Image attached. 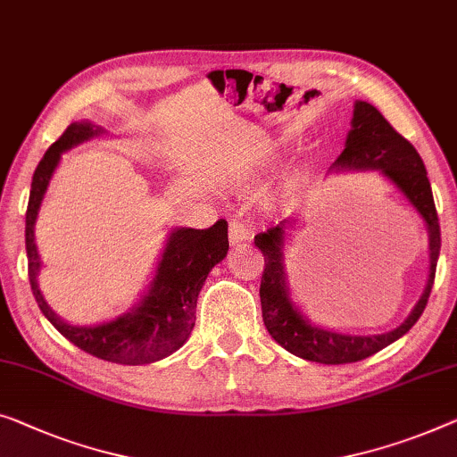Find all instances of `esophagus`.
Instances as JSON below:
<instances>
[{"instance_id":"esophagus-1","label":"esophagus","mask_w":457,"mask_h":457,"mask_svg":"<svg viewBox=\"0 0 457 457\" xmlns=\"http://www.w3.org/2000/svg\"><path fill=\"white\" fill-rule=\"evenodd\" d=\"M251 237H253V230H251L245 222L233 220L228 224V241H230V245H239L243 241H249Z\"/></svg>"}]
</instances>
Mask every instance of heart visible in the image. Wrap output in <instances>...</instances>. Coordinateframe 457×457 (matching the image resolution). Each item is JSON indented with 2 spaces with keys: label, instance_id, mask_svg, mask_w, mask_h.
I'll list each match as a JSON object with an SVG mask.
<instances>
[{
  "label": "heart",
  "instance_id": "obj_1",
  "mask_svg": "<svg viewBox=\"0 0 457 457\" xmlns=\"http://www.w3.org/2000/svg\"><path fill=\"white\" fill-rule=\"evenodd\" d=\"M280 146V142H274V140H266L260 144V150H257V156H270L274 154V152Z\"/></svg>",
  "mask_w": 457,
  "mask_h": 457
}]
</instances>
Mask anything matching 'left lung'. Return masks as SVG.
I'll list each match as a JSON object with an SVG mask.
<instances>
[{"label":"left lung","instance_id":"1","mask_svg":"<svg viewBox=\"0 0 457 457\" xmlns=\"http://www.w3.org/2000/svg\"><path fill=\"white\" fill-rule=\"evenodd\" d=\"M350 125L353 128L348 131L342 154L336 158L329 170H379L425 220L431 266H428V280L425 290H422V296L402 326L377 336L342 334L313 326L290 299L282 251L284 233L293 220H282L278 227L268 228L266 233L255 235V245L262 249L263 262H266L260 284V299L262 317L270 336L295 356L321 362V365H344V362L362 361L402 338L419 321L427 307L441 249L437 210H435L425 162H422L419 152L389 125L387 119L373 104L365 101L354 103Z\"/></svg>","mask_w":457,"mask_h":457}]
</instances>
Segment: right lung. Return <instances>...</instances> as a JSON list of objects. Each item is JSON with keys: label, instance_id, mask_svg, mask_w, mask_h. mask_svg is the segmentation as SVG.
<instances>
[{"label": "right lung", "instance_id": "1", "mask_svg": "<svg viewBox=\"0 0 457 457\" xmlns=\"http://www.w3.org/2000/svg\"><path fill=\"white\" fill-rule=\"evenodd\" d=\"M104 134L90 121H76L63 131L57 142L45 152L32 175L29 208H26V257H29V280L38 309L53 323L63 338L96 359L119 365H148L173 354L187 342L195 326L197 295L218 262L228 251V224L218 220L210 228H175L156 266V274L137 305L115 320L98 326H71L55 315L43 299L37 276L41 270L35 243V222L45 191L55 173L59 158L65 150Z\"/></svg>", "mask_w": 457, "mask_h": 457}]
</instances>
